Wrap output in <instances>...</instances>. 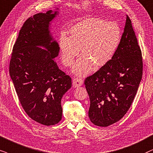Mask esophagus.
I'll list each match as a JSON object with an SVG mask.
<instances>
[{
    "label": "esophagus",
    "instance_id": "esophagus-1",
    "mask_svg": "<svg viewBox=\"0 0 153 153\" xmlns=\"http://www.w3.org/2000/svg\"><path fill=\"white\" fill-rule=\"evenodd\" d=\"M83 82H84V81H83L82 79L76 78H74L73 80V85L74 88H77V87L82 85L83 84Z\"/></svg>",
    "mask_w": 153,
    "mask_h": 153
}]
</instances>
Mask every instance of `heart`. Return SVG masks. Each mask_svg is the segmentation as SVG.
Wrapping results in <instances>:
<instances>
[{"mask_svg": "<svg viewBox=\"0 0 153 153\" xmlns=\"http://www.w3.org/2000/svg\"><path fill=\"white\" fill-rule=\"evenodd\" d=\"M71 36L62 34L59 50L63 64L71 66L80 52L81 56L73 66L78 75L90 73L108 64L114 56L121 40V30L117 23L97 17L79 21L70 29Z\"/></svg>", "mask_w": 153, "mask_h": 153, "instance_id": "1", "label": "heart"}]
</instances>
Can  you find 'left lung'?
<instances>
[{
  "label": "left lung",
  "mask_w": 153,
  "mask_h": 153,
  "mask_svg": "<svg viewBox=\"0 0 153 153\" xmlns=\"http://www.w3.org/2000/svg\"><path fill=\"white\" fill-rule=\"evenodd\" d=\"M143 75L140 46L126 15L123 33L111 61L85 80L91 122L107 127L123 118L134 100Z\"/></svg>",
  "instance_id": "obj_1"
}]
</instances>
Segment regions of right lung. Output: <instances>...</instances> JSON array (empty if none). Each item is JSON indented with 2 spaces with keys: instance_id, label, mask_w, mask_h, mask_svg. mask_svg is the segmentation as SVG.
Returning <instances> with one entry per match:
<instances>
[{
  "instance_id": "1",
  "label": "right lung",
  "mask_w": 153,
  "mask_h": 153,
  "mask_svg": "<svg viewBox=\"0 0 153 153\" xmlns=\"http://www.w3.org/2000/svg\"><path fill=\"white\" fill-rule=\"evenodd\" d=\"M58 13L49 10L25 21L13 46L9 67L25 111L45 126L55 125L61 120V99L72 85L70 76L60 70L54 61L59 46L49 26Z\"/></svg>"
}]
</instances>
